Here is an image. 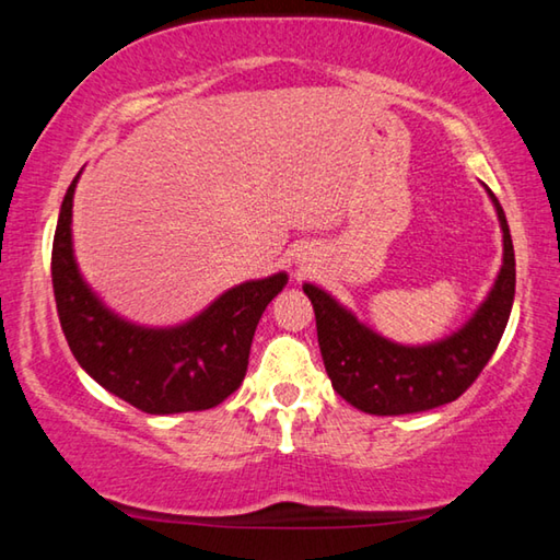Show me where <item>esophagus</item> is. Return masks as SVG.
<instances>
[{
	"instance_id": "obj_1",
	"label": "esophagus",
	"mask_w": 560,
	"mask_h": 560,
	"mask_svg": "<svg viewBox=\"0 0 560 560\" xmlns=\"http://www.w3.org/2000/svg\"><path fill=\"white\" fill-rule=\"evenodd\" d=\"M308 261H311L308 254H299V261H296V264H299L301 269H306V264H308Z\"/></svg>"
}]
</instances>
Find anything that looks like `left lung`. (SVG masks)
Returning <instances> with one entry per match:
<instances>
[{
	"label": "left lung",
	"instance_id": "8db88e82",
	"mask_svg": "<svg viewBox=\"0 0 560 560\" xmlns=\"http://www.w3.org/2000/svg\"><path fill=\"white\" fill-rule=\"evenodd\" d=\"M487 195L499 217L504 257L485 301L450 336L420 346L397 343L363 324L326 289L303 283V293L314 303L326 373L346 402L368 415L434 410L457 400L485 371L504 336L516 289V259L506 217L489 187Z\"/></svg>",
	"mask_w": 560,
	"mask_h": 560
}]
</instances>
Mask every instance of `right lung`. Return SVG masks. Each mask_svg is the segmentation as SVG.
Listing matches in <instances>:
<instances>
[{
  "mask_svg": "<svg viewBox=\"0 0 560 560\" xmlns=\"http://www.w3.org/2000/svg\"><path fill=\"white\" fill-rule=\"evenodd\" d=\"M81 173L66 189L51 249L56 308L71 353L101 387L143 412L175 415L220 405L242 385L254 330L289 273L236 283L175 326L122 318L91 289L75 261L71 222Z\"/></svg>",
  "mask_w": 560,
  "mask_h": 560,
  "instance_id": "1",
  "label": "right lung"
}]
</instances>
